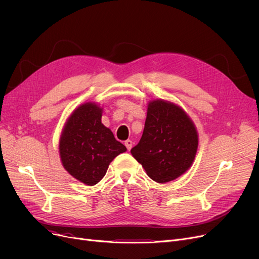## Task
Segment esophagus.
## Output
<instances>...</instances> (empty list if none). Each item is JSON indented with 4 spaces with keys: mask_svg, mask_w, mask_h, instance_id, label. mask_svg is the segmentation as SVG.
I'll return each mask as SVG.
<instances>
[{
    "mask_svg": "<svg viewBox=\"0 0 259 259\" xmlns=\"http://www.w3.org/2000/svg\"><path fill=\"white\" fill-rule=\"evenodd\" d=\"M125 146L127 147L128 150H130V149L132 148V141H130V140H127V141L125 142Z\"/></svg>",
    "mask_w": 259,
    "mask_h": 259,
    "instance_id": "obj_1",
    "label": "esophagus"
}]
</instances>
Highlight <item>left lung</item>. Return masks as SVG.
Instances as JSON below:
<instances>
[{
  "mask_svg": "<svg viewBox=\"0 0 259 259\" xmlns=\"http://www.w3.org/2000/svg\"><path fill=\"white\" fill-rule=\"evenodd\" d=\"M197 132L183 109L165 101L148 105L145 128L131 154L156 183H168L184 174L194 160Z\"/></svg>",
  "mask_w": 259,
  "mask_h": 259,
  "instance_id": "1",
  "label": "left lung"
}]
</instances>
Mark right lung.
<instances>
[{
	"instance_id": "right-lung-1",
	"label": "right lung",
	"mask_w": 259,
	"mask_h": 259,
	"mask_svg": "<svg viewBox=\"0 0 259 259\" xmlns=\"http://www.w3.org/2000/svg\"><path fill=\"white\" fill-rule=\"evenodd\" d=\"M101 118L102 109L98 105L79 106L66 122L60 141L64 168L88 186L98 184L113 158L127 150Z\"/></svg>"
}]
</instances>
